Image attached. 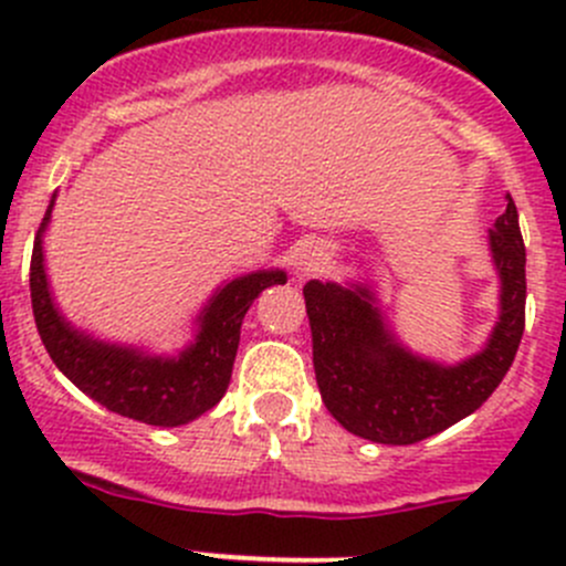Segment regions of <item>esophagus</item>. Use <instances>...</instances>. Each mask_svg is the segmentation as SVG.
<instances>
[{
  "mask_svg": "<svg viewBox=\"0 0 566 566\" xmlns=\"http://www.w3.org/2000/svg\"><path fill=\"white\" fill-rule=\"evenodd\" d=\"M325 251L317 247V243H304L293 256V268H295V276H315L317 271L325 268Z\"/></svg>",
  "mask_w": 566,
  "mask_h": 566,
  "instance_id": "34e87169",
  "label": "esophagus"
}]
</instances>
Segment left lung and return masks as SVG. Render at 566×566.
<instances>
[{
  "label": "left lung",
  "instance_id": "left-lung-1",
  "mask_svg": "<svg viewBox=\"0 0 566 566\" xmlns=\"http://www.w3.org/2000/svg\"><path fill=\"white\" fill-rule=\"evenodd\" d=\"M490 251L501 279L499 323L484 350L454 367L405 350L364 284L306 282L319 397L347 432L408 447L458 424L499 389L526 328V247L510 193L490 230Z\"/></svg>",
  "mask_w": 566,
  "mask_h": 566
}]
</instances>
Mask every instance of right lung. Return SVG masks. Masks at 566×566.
I'll use <instances>...</instances> for the list:
<instances>
[{"label": "right lung", "instance_id": "1", "mask_svg": "<svg viewBox=\"0 0 566 566\" xmlns=\"http://www.w3.org/2000/svg\"><path fill=\"white\" fill-rule=\"evenodd\" d=\"M54 199L35 235L30 293L38 334L56 369L104 408L153 427L188 424L213 408L230 386L249 306L265 287L287 282L284 271H256L224 284L199 312L197 336L177 356H150L136 347L108 345L73 328L51 301L43 265V232Z\"/></svg>", "mask_w": 566, "mask_h": 566}]
</instances>
